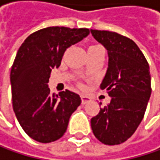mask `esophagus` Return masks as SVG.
Here are the masks:
<instances>
[{
	"instance_id": "1",
	"label": "esophagus",
	"mask_w": 160,
	"mask_h": 160,
	"mask_svg": "<svg viewBox=\"0 0 160 160\" xmlns=\"http://www.w3.org/2000/svg\"><path fill=\"white\" fill-rule=\"evenodd\" d=\"M81 100H82V104H86L87 102L92 101V98H91L90 96H87V95H82Z\"/></svg>"
}]
</instances>
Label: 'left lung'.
<instances>
[{
  "mask_svg": "<svg viewBox=\"0 0 160 160\" xmlns=\"http://www.w3.org/2000/svg\"><path fill=\"white\" fill-rule=\"evenodd\" d=\"M108 50V67L101 84L111 98L91 119L95 137L104 145L124 143L143 120L152 94L150 66L136 43L115 32L91 30Z\"/></svg>",
  "mask_w": 160,
  "mask_h": 160,
  "instance_id": "1",
  "label": "left lung"
}]
</instances>
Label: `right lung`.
Returning <instances> with one entry per match:
<instances>
[{
  "instance_id": "add662e5",
  "label": "right lung",
  "mask_w": 160,
  "mask_h": 160,
  "mask_svg": "<svg viewBox=\"0 0 160 160\" xmlns=\"http://www.w3.org/2000/svg\"><path fill=\"white\" fill-rule=\"evenodd\" d=\"M87 28L47 27L22 43L10 71L12 108L22 129L33 140L51 143L61 138L81 98L69 90L52 95L48 83L70 46L89 35Z\"/></svg>"
}]
</instances>
